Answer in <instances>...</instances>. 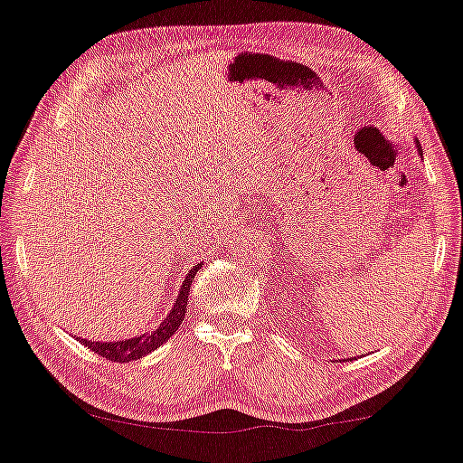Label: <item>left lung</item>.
<instances>
[{
	"mask_svg": "<svg viewBox=\"0 0 463 463\" xmlns=\"http://www.w3.org/2000/svg\"><path fill=\"white\" fill-rule=\"evenodd\" d=\"M415 144H418V150H420V148H421V146H420V142H415Z\"/></svg>",
	"mask_w": 463,
	"mask_h": 463,
	"instance_id": "obj_1",
	"label": "left lung"
}]
</instances>
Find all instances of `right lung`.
Segmentation results:
<instances>
[{"label":"right lung","instance_id":"1","mask_svg":"<svg viewBox=\"0 0 463 463\" xmlns=\"http://www.w3.org/2000/svg\"><path fill=\"white\" fill-rule=\"evenodd\" d=\"M203 265H194L188 270V275L183 280V287H180L178 297L175 301V307H172L168 317L160 323V327L156 331H148L144 335H136L132 339L126 341H88L76 337L81 345H86L90 351L98 353L108 361H116V364H128V361H136L144 355H148L154 349H158L162 343H166L172 335L176 333L180 327V323L184 321V313H186V305H188V293H190V285H193L194 275L198 273V269Z\"/></svg>","mask_w":463,"mask_h":463}]
</instances>
